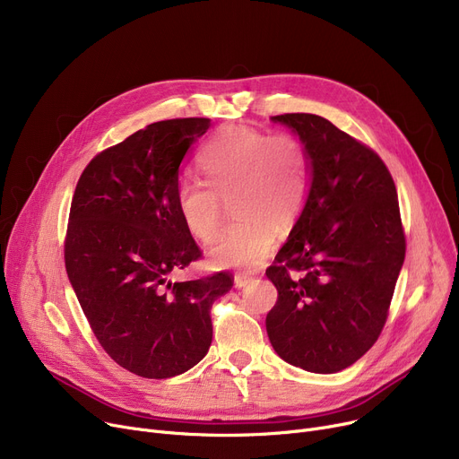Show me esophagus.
Returning a JSON list of instances; mask_svg holds the SVG:
<instances>
[{
  "label": "esophagus",
  "mask_w": 459,
  "mask_h": 459,
  "mask_svg": "<svg viewBox=\"0 0 459 459\" xmlns=\"http://www.w3.org/2000/svg\"><path fill=\"white\" fill-rule=\"evenodd\" d=\"M251 281H253V277H249V275H244V273H236V277H234V284H236L238 288H242V286L249 284Z\"/></svg>",
  "instance_id": "34e87169"
}]
</instances>
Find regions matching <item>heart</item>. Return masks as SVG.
Segmentation results:
<instances>
[{
	"instance_id": "1",
	"label": "heart",
	"mask_w": 459,
	"mask_h": 459,
	"mask_svg": "<svg viewBox=\"0 0 459 459\" xmlns=\"http://www.w3.org/2000/svg\"><path fill=\"white\" fill-rule=\"evenodd\" d=\"M204 178L184 175L175 204L186 230L210 242L221 223L223 199L238 220L212 244L215 268L256 270L270 255L277 227H292L310 193V163L303 143L249 126H227L201 152Z\"/></svg>"
}]
</instances>
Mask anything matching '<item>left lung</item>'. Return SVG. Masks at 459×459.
Returning a JSON list of instances; mask_svg holds the SVG:
<instances>
[{
	"instance_id": "1",
	"label": "left lung",
	"mask_w": 459,
	"mask_h": 459,
	"mask_svg": "<svg viewBox=\"0 0 459 459\" xmlns=\"http://www.w3.org/2000/svg\"><path fill=\"white\" fill-rule=\"evenodd\" d=\"M305 143L312 184L288 242L266 270L277 301L273 350L294 367L334 374L379 339L405 258L398 193L365 143L312 113L272 117Z\"/></svg>"
}]
</instances>
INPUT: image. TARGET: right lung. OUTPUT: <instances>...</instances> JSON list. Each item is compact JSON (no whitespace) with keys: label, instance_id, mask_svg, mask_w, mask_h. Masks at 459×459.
<instances>
[{"label":"right lung","instance_id":"1","mask_svg":"<svg viewBox=\"0 0 459 459\" xmlns=\"http://www.w3.org/2000/svg\"><path fill=\"white\" fill-rule=\"evenodd\" d=\"M210 118L160 120L96 154L78 180L65 268L104 351L128 372L165 379L208 353L210 310L229 272L173 282L203 256L175 204L178 167Z\"/></svg>","mask_w":459,"mask_h":459}]
</instances>
